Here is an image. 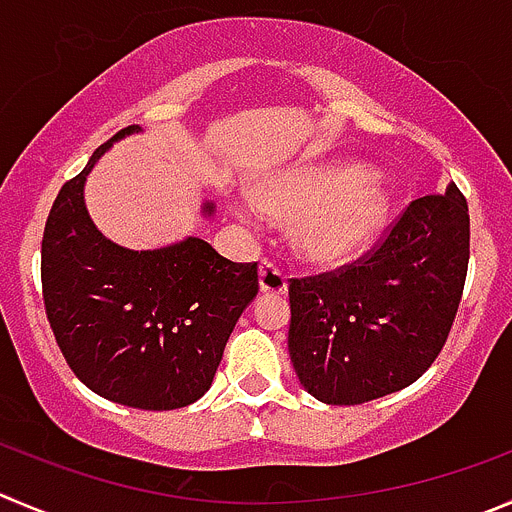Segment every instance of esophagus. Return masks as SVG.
Returning a JSON list of instances; mask_svg holds the SVG:
<instances>
[{
	"label": "esophagus",
	"mask_w": 512,
	"mask_h": 512,
	"mask_svg": "<svg viewBox=\"0 0 512 512\" xmlns=\"http://www.w3.org/2000/svg\"><path fill=\"white\" fill-rule=\"evenodd\" d=\"M259 279L261 291H266V294H286V286H289L286 284V274L274 261H261Z\"/></svg>",
	"instance_id": "esophagus-1"
}]
</instances>
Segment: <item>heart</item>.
I'll list each match as a JSON object with an SVG mask.
<instances>
[{
  "instance_id": "b5f03b06",
  "label": "heart",
  "mask_w": 512,
  "mask_h": 512,
  "mask_svg": "<svg viewBox=\"0 0 512 512\" xmlns=\"http://www.w3.org/2000/svg\"><path fill=\"white\" fill-rule=\"evenodd\" d=\"M233 213L248 226L266 213L296 216L299 251L319 264H337L372 243L387 221L389 193L364 165H301L266 178L256 198L233 201Z\"/></svg>"
}]
</instances>
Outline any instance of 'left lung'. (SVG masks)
I'll use <instances>...</instances> for the list:
<instances>
[{"label": "left lung", "instance_id": "1", "mask_svg": "<svg viewBox=\"0 0 512 512\" xmlns=\"http://www.w3.org/2000/svg\"><path fill=\"white\" fill-rule=\"evenodd\" d=\"M470 216L457 186L412 201L354 264L289 281V354L326 405H362L427 372L465 289Z\"/></svg>", "mask_w": 512, "mask_h": 512}]
</instances>
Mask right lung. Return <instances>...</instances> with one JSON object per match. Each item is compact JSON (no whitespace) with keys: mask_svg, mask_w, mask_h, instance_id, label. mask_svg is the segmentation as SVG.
<instances>
[{"mask_svg":"<svg viewBox=\"0 0 512 512\" xmlns=\"http://www.w3.org/2000/svg\"><path fill=\"white\" fill-rule=\"evenodd\" d=\"M138 130L100 145L57 193L42 236V296L57 347L85 387L160 412L208 392L238 316L259 294V266L233 264L196 236L130 251L97 231L85 178L115 140Z\"/></svg>","mask_w":512,"mask_h":512,"instance_id":"1","label":"right lung"}]
</instances>
